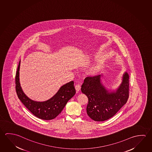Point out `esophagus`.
<instances>
[{
	"label": "esophagus",
	"instance_id": "obj_1",
	"mask_svg": "<svg viewBox=\"0 0 152 152\" xmlns=\"http://www.w3.org/2000/svg\"><path fill=\"white\" fill-rule=\"evenodd\" d=\"M75 89H76V91L77 92H79L80 90V85H76L75 86Z\"/></svg>",
	"mask_w": 152,
	"mask_h": 152
}]
</instances>
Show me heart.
I'll use <instances>...</instances> for the list:
<instances>
[{
	"label": "heart",
	"instance_id": "b5f03b06",
	"mask_svg": "<svg viewBox=\"0 0 152 152\" xmlns=\"http://www.w3.org/2000/svg\"><path fill=\"white\" fill-rule=\"evenodd\" d=\"M106 62V57L103 55L97 57L94 63L85 70V73L89 76H94L98 75L104 67Z\"/></svg>",
	"mask_w": 152,
	"mask_h": 152
}]
</instances>
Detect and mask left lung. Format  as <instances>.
Instances as JSON below:
<instances>
[{
	"label": "left lung",
	"instance_id": "obj_1",
	"mask_svg": "<svg viewBox=\"0 0 152 152\" xmlns=\"http://www.w3.org/2000/svg\"><path fill=\"white\" fill-rule=\"evenodd\" d=\"M103 75L86 77L81 91L87 96L88 115L96 121H103L114 116L127 102L129 96V78L127 72L122 75L121 82L115 89L105 87Z\"/></svg>",
	"mask_w": 152,
	"mask_h": 152
}]
</instances>
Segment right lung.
Returning <instances> with one entry per match:
<instances>
[{
	"instance_id": "1",
	"label": "right lung",
	"mask_w": 152,
	"mask_h": 152,
	"mask_svg": "<svg viewBox=\"0 0 152 152\" xmlns=\"http://www.w3.org/2000/svg\"><path fill=\"white\" fill-rule=\"evenodd\" d=\"M20 60L15 77L16 91L18 97L30 112L39 119L49 120L57 117L68 101L76 93L74 82L70 81L60 87L58 92L49 100L43 102L31 100L23 92L20 82Z\"/></svg>"
}]
</instances>
